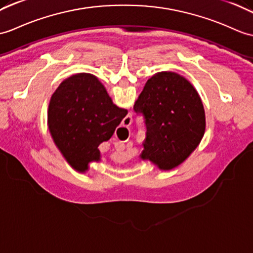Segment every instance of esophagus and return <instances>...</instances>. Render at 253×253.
Instances as JSON below:
<instances>
[{"mask_svg":"<svg viewBox=\"0 0 253 253\" xmlns=\"http://www.w3.org/2000/svg\"><path fill=\"white\" fill-rule=\"evenodd\" d=\"M131 122H132V117H131V115H127L125 119H124V124L125 125H130L131 124ZM121 144V143H120ZM122 146H123V144H122Z\"/></svg>","mask_w":253,"mask_h":253,"instance_id":"34e87169","label":"esophagus"}]
</instances>
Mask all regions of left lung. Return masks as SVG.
Wrapping results in <instances>:
<instances>
[{"label": "left lung", "mask_w": 253, "mask_h": 253, "mask_svg": "<svg viewBox=\"0 0 253 253\" xmlns=\"http://www.w3.org/2000/svg\"><path fill=\"white\" fill-rule=\"evenodd\" d=\"M146 126L142 160L162 170L183 163L201 143L205 110L195 88L178 73L158 72L146 82L133 105Z\"/></svg>", "instance_id": "left-lung-1"}]
</instances>
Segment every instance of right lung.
Listing matches in <instances>:
<instances>
[{"label": "right lung", "instance_id": "obj_1", "mask_svg": "<svg viewBox=\"0 0 253 253\" xmlns=\"http://www.w3.org/2000/svg\"><path fill=\"white\" fill-rule=\"evenodd\" d=\"M127 115L116 107L95 75L79 73L64 80L48 105L49 132L69 165L79 172L100 161L98 146L113 136Z\"/></svg>", "mask_w": 253, "mask_h": 253}]
</instances>
